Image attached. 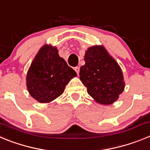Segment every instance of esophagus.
I'll return each mask as SVG.
<instances>
[{
	"instance_id": "obj_1",
	"label": "esophagus",
	"mask_w": 150,
	"mask_h": 150,
	"mask_svg": "<svg viewBox=\"0 0 150 150\" xmlns=\"http://www.w3.org/2000/svg\"><path fill=\"white\" fill-rule=\"evenodd\" d=\"M74 70H75V71L76 72V74H79V67H74Z\"/></svg>"
}]
</instances>
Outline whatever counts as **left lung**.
<instances>
[{
  "mask_svg": "<svg viewBox=\"0 0 150 150\" xmlns=\"http://www.w3.org/2000/svg\"><path fill=\"white\" fill-rule=\"evenodd\" d=\"M85 65L79 69V79L87 92L98 103H114L124 90L122 70L103 46H92L85 55Z\"/></svg>",
  "mask_w": 150,
  "mask_h": 150,
  "instance_id": "obj_1",
  "label": "left lung"
}]
</instances>
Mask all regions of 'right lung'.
<instances>
[{
	"label": "right lung",
	"mask_w": 150,
	"mask_h": 150,
	"mask_svg": "<svg viewBox=\"0 0 150 150\" xmlns=\"http://www.w3.org/2000/svg\"><path fill=\"white\" fill-rule=\"evenodd\" d=\"M58 52L54 46H43L28 71V90L40 103H48L60 96L66 85L76 76Z\"/></svg>",
	"instance_id": "right-lung-1"
}]
</instances>
